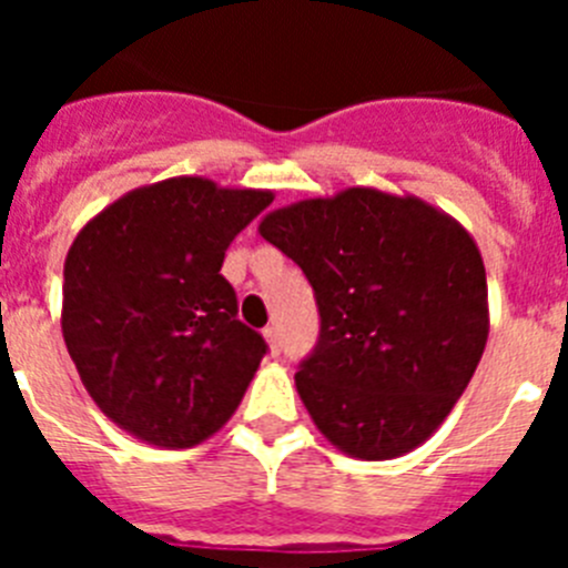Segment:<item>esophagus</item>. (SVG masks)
Returning a JSON list of instances; mask_svg holds the SVG:
<instances>
[{
    "label": "esophagus",
    "instance_id": "34e87169",
    "mask_svg": "<svg viewBox=\"0 0 568 568\" xmlns=\"http://www.w3.org/2000/svg\"><path fill=\"white\" fill-rule=\"evenodd\" d=\"M264 341H267V346H270V355H278V353H281L278 333H275V327H267V329H264Z\"/></svg>",
    "mask_w": 568,
    "mask_h": 568
}]
</instances>
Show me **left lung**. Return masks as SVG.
Returning a JSON list of instances; mask_svg holds the SVG:
<instances>
[{"label": "left lung", "mask_w": 568, "mask_h": 568, "mask_svg": "<svg viewBox=\"0 0 568 568\" xmlns=\"http://www.w3.org/2000/svg\"><path fill=\"white\" fill-rule=\"evenodd\" d=\"M315 290L321 335L295 373L318 433L349 458L413 453L453 413L489 335L480 250L418 195L346 187L261 219Z\"/></svg>", "instance_id": "1"}]
</instances>
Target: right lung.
Returning <instances> with one entry per match:
<instances>
[{
	"mask_svg": "<svg viewBox=\"0 0 568 568\" xmlns=\"http://www.w3.org/2000/svg\"><path fill=\"white\" fill-rule=\"evenodd\" d=\"M270 190L202 175L144 184L97 213L64 258L62 335L90 398L133 438L190 449L233 418L267 344L222 275Z\"/></svg>",
	"mask_w": 568,
	"mask_h": 568,
	"instance_id": "right-lung-1",
	"label": "right lung"
}]
</instances>
